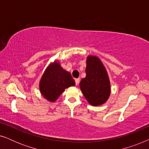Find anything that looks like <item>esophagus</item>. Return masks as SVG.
<instances>
[{
    "mask_svg": "<svg viewBox=\"0 0 149 149\" xmlns=\"http://www.w3.org/2000/svg\"><path fill=\"white\" fill-rule=\"evenodd\" d=\"M79 81H80V79H75V84H76V85L79 84Z\"/></svg>",
    "mask_w": 149,
    "mask_h": 149,
    "instance_id": "34e87169",
    "label": "esophagus"
}]
</instances>
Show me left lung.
Here are the masks:
<instances>
[{
    "mask_svg": "<svg viewBox=\"0 0 149 149\" xmlns=\"http://www.w3.org/2000/svg\"><path fill=\"white\" fill-rule=\"evenodd\" d=\"M85 72L86 77L80 82L83 95L91 105L103 104L111 94V85L107 70L97 57H87Z\"/></svg>",
    "mask_w": 149,
    "mask_h": 149,
    "instance_id": "1",
    "label": "left lung"
}]
</instances>
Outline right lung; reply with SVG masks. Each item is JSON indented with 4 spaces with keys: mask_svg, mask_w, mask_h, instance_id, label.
Segmentation results:
<instances>
[{
    "mask_svg": "<svg viewBox=\"0 0 149 149\" xmlns=\"http://www.w3.org/2000/svg\"><path fill=\"white\" fill-rule=\"evenodd\" d=\"M75 82L70 73L64 70L58 62L51 64L40 81V91L45 98L55 102L65 90L74 86Z\"/></svg>",
    "mask_w": 149,
    "mask_h": 149,
    "instance_id": "1",
    "label": "right lung"
}]
</instances>
